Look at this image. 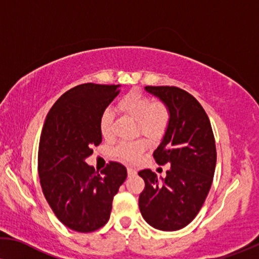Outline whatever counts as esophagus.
Here are the masks:
<instances>
[{"instance_id": "1", "label": "esophagus", "mask_w": 259, "mask_h": 259, "mask_svg": "<svg viewBox=\"0 0 259 259\" xmlns=\"http://www.w3.org/2000/svg\"><path fill=\"white\" fill-rule=\"evenodd\" d=\"M128 175H129V177L135 176V175H136V170L133 169V167H128Z\"/></svg>"}]
</instances>
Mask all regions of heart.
I'll use <instances>...</instances> for the list:
<instances>
[{"instance_id":"obj_1","label":"heart","mask_w":259,"mask_h":259,"mask_svg":"<svg viewBox=\"0 0 259 259\" xmlns=\"http://www.w3.org/2000/svg\"><path fill=\"white\" fill-rule=\"evenodd\" d=\"M117 110L123 115L137 122L141 134L150 138L159 137L164 133L169 122V111L162 102H152L151 98L142 94L140 90H133L122 97L117 103ZM114 116L110 109L102 111L98 121L101 134L108 137L111 133ZM145 144L142 141L125 142L116 149V156L122 161L135 162L144 151Z\"/></svg>"}]
</instances>
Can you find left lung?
Instances as JSON below:
<instances>
[{
    "mask_svg": "<svg viewBox=\"0 0 259 259\" xmlns=\"http://www.w3.org/2000/svg\"><path fill=\"white\" fill-rule=\"evenodd\" d=\"M169 111L164 136L154 158L170 163L165 178L141 170L145 188L138 205L148 224L162 231L187 227L203 206L216 167V144L206 112L196 98L177 87H144Z\"/></svg>",
    "mask_w": 259,
    "mask_h": 259,
    "instance_id": "8db88e82",
    "label": "left lung"
}]
</instances>
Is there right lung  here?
Masks as SVG:
<instances>
[{
    "label": "right lung",
    "instance_id": "obj_1",
    "mask_svg": "<svg viewBox=\"0 0 259 259\" xmlns=\"http://www.w3.org/2000/svg\"><path fill=\"white\" fill-rule=\"evenodd\" d=\"M121 85L85 83L64 93L50 109L38 147L42 191L56 217L71 230L92 232L110 218L126 169L110 162L97 174L87 164L102 142L98 121Z\"/></svg>",
    "mask_w": 259,
    "mask_h": 259
}]
</instances>
